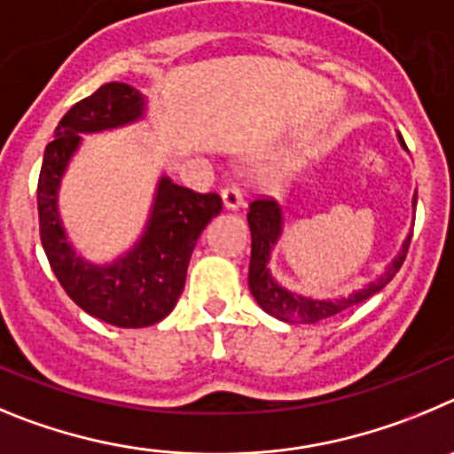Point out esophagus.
Returning a JSON list of instances; mask_svg holds the SVG:
<instances>
[{"mask_svg":"<svg viewBox=\"0 0 454 454\" xmlns=\"http://www.w3.org/2000/svg\"><path fill=\"white\" fill-rule=\"evenodd\" d=\"M222 199H223V206H226L228 210H235V207L242 206L244 194L237 183H228V185L222 190Z\"/></svg>","mask_w":454,"mask_h":454,"instance_id":"34e87169","label":"esophagus"}]
</instances>
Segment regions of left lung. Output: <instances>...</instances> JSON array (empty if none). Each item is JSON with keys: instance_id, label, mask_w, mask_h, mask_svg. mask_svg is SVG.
Segmentation results:
<instances>
[{"instance_id": "left-lung-1", "label": "left lung", "mask_w": 454, "mask_h": 454, "mask_svg": "<svg viewBox=\"0 0 454 454\" xmlns=\"http://www.w3.org/2000/svg\"><path fill=\"white\" fill-rule=\"evenodd\" d=\"M403 146L407 149V145L403 142ZM416 206V197H414ZM248 226H251V267H248V287L251 294L255 296V301L262 305L264 312H269L271 317L280 318V321H289V324H317V321H324V318L334 317V314L344 312V309L353 308V305L362 303L369 296L378 294L385 285L391 283V278L398 273V269L405 262L407 251H410L411 235L407 237V242L403 244V251L395 257L391 267L387 269V273L382 278H378L375 283H371L369 287L359 289L353 296L341 298V301H312V298L296 296V294L287 292L278 283H273V278L269 276V253L271 247L276 244L278 235H280V207L273 199L269 197H257L248 203L247 212Z\"/></svg>"}]
</instances>
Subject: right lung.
I'll return each instance as SVG.
<instances>
[{"label": "right lung", "instance_id": "1", "mask_svg": "<svg viewBox=\"0 0 454 454\" xmlns=\"http://www.w3.org/2000/svg\"><path fill=\"white\" fill-rule=\"evenodd\" d=\"M142 115V97L129 83H106L63 115L44 149L38 178L40 239L67 296L92 317L117 328L153 325L174 309L199 235L222 212L215 192L187 190L162 178L142 242L113 267H90L74 255L60 228L56 192L79 133L126 124Z\"/></svg>", "mask_w": 454, "mask_h": 454}]
</instances>
